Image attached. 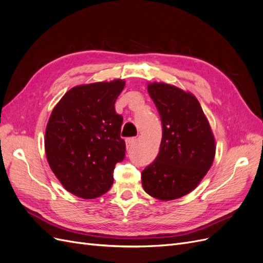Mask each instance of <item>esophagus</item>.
Here are the masks:
<instances>
[{"instance_id": "1", "label": "esophagus", "mask_w": 263, "mask_h": 263, "mask_svg": "<svg viewBox=\"0 0 263 263\" xmlns=\"http://www.w3.org/2000/svg\"><path fill=\"white\" fill-rule=\"evenodd\" d=\"M136 137H130V138H127L126 139V147H127V149H130L132 147H133V145L135 144V142H136Z\"/></svg>"}]
</instances>
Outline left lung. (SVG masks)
<instances>
[{
	"mask_svg": "<svg viewBox=\"0 0 263 263\" xmlns=\"http://www.w3.org/2000/svg\"><path fill=\"white\" fill-rule=\"evenodd\" d=\"M148 92L162 124L160 150L141 172L142 187L158 200L170 201L194 190L210 170L215 140L200 103L191 93L165 83Z\"/></svg>",
	"mask_w": 263,
	"mask_h": 263,
	"instance_id": "1",
	"label": "left lung"
}]
</instances>
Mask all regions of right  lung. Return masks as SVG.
I'll use <instances>...</instances> for the list:
<instances>
[{"mask_svg": "<svg viewBox=\"0 0 263 263\" xmlns=\"http://www.w3.org/2000/svg\"><path fill=\"white\" fill-rule=\"evenodd\" d=\"M124 86L123 80L76 86L54 106L47 124V160L61 184L79 197L105 194L115 164L124 160L123 116L115 112Z\"/></svg>", "mask_w": 263, "mask_h": 263, "instance_id": "add662e5", "label": "right lung"}]
</instances>
